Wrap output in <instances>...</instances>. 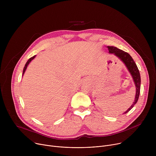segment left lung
Segmentation results:
<instances>
[{
	"mask_svg": "<svg viewBox=\"0 0 156 156\" xmlns=\"http://www.w3.org/2000/svg\"><path fill=\"white\" fill-rule=\"evenodd\" d=\"M107 48L108 49L109 53L114 54L125 63L127 69L131 73V75L132 76L133 81H134V83L135 84V87H136L135 99L134 102H133V103L132 104V105L129 107V108L126 111V112L123 113V114H126L133 107H134L135 104H136L138 100L140 93V87H141L140 73L136 63L134 62V60H133V59L128 53L125 52L123 51L120 50L113 46H107Z\"/></svg>",
	"mask_w": 156,
	"mask_h": 156,
	"instance_id": "8db88e82",
	"label": "left lung"
}]
</instances>
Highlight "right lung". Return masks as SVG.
<instances>
[{"mask_svg": "<svg viewBox=\"0 0 156 156\" xmlns=\"http://www.w3.org/2000/svg\"><path fill=\"white\" fill-rule=\"evenodd\" d=\"M36 57V55H34V56H33V57H31L30 58H29V60L27 61V62L26 63V64H25V66H24V69H23V74L25 73V71H26V69H27V66H28V65H29V63L31 62V61L33 60V59H34V57Z\"/></svg>", "mask_w": 156, "mask_h": 156, "instance_id": "obj_1", "label": "right lung"}]
</instances>
